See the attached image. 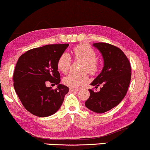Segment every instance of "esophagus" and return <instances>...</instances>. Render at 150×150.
I'll list each match as a JSON object with an SVG mask.
<instances>
[{
    "label": "esophagus",
    "instance_id": "esophagus-1",
    "mask_svg": "<svg viewBox=\"0 0 150 150\" xmlns=\"http://www.w3.org/2000/svg\"><path fill=\"white\" fill-rule=\"evenodd\" d=\"M78 91H79V89H75V88H70V92H78Z\"/></svg>",
    "mask_w": 150,
    "mask_h": 150
}]
</instances>
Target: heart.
I'll return each instance as SVG.
<instances>
[{
	"label": "heart",
	"mask_w": 150,
	"mask_h": 150,
	"mask_svg": "<svg viewBox=\"0 0 150 150\" xmlns=\"http://www.w3.org/2000/svg\"><path fill=\"white\" fill-rule=\"evenodd\" d=\"M75 60L82 61L80 72H71L63 78V83L71 88H76L84 84L88 80L87 72L94 75L99 70V62L96 59V53L87 43H80L73 49ZM72 58L68 52H64L57 62V68L59 72L66 74L70 68Z\"/></svg>",
	"instance_id": "1"
}]
</instances>
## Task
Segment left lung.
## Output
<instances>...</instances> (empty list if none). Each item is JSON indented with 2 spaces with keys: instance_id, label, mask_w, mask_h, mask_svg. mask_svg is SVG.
I'll use <instances>...</instances> for the list:
<instances>
[{
  "instance_id": "1",
  "label": "left lung",
  "mask_w": 150,
  "mask_h": 150,
  "mask_svg": "<svg viewBox=\"0 0 150 150\" xmlns=\"http://www.w3.org/2000/svg\"><path fill=\"white\" fill-rule=\"evenodd\" d=\"M104 59L102 72L91 83L97 88L103 84L100 91L89 89L90 96L85 105L90 110L103 113L120 103L126 95L131 78L130 62L119 47L103 42L94 43Z\"/></svg>"
}]
</instances>
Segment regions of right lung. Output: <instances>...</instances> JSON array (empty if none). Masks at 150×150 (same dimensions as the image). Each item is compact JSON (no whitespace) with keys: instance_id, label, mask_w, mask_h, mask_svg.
<instances>
[{"instance_id":"1","label":"right lung","mask_w":150,"mask_h":150,"mask_svg":"<svg viewBox=\"0 0 150 150\" xmlns=\"http://www.w3.org/2000/svg\"><path fill=\"white\" fill-rule=\"evenodd\" d=\"M69 43L46 45L33 48L19 57L13 74L14 88L23 107L38 117L50 116L60 108L68 86L60 84L57 68L59 57ZM47 82L58 85L47 87Z\"/></svg>"}]
</instances>
